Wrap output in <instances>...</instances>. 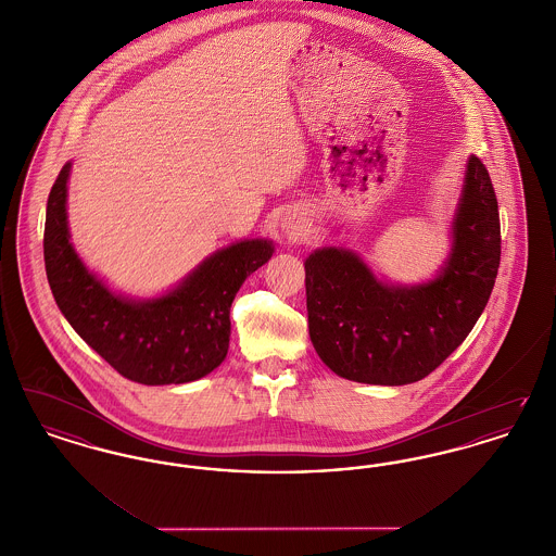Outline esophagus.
I'll return each mask as SVG.
<instances>
[{"mask_svg": "<svg viewBox=\"0 0 556 556\" xmlns=\"http://www.w3.org/2000/svg\"><path fill=\"white\" fill-rule=\"evenodd\" d=\"M281 231L288 236V238L293 239H302L306 236V223H304V218L302 216H298V214H290V216H286L283 220H281Z\"/></svg>", "mask_w": 556, "mask_h": 556, "instance_id": "34e87169", "label": "esophagus"}]
</instances>
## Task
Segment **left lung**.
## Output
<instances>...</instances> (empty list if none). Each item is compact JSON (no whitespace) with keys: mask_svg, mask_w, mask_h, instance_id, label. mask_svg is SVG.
<instances>
[{"mask_svg":"<svg viewBox=\"0 0 556 556\" xmlns=\"http://www.w3.org/2000/svg\"><path fill=\"white\" fill-rule=\"evenodd\" d=\"M501 266V216L488 168L469 156L438 275L402 286L379 279L342 245L306 261L308 333L336 375L406 386L438 369L481 317Z\"/></svg>","mask_w":556,"mask_h":556,"instance_id":"8db88e82","label":"left lung"}]
</instances>
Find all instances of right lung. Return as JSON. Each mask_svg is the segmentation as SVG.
I'll use <instances>...</instances> for the list:
<instances>
[{
	"label": "right lung",
	"mask_w": 556,
	"mask_h": 556,
	"mask_svg": "<svg viewBox=\"0 0 556 556\" xmlns=\"http://www.w3.org/2000/svg\"><path fill=\"white\" fill-rule=\"evenodd\" d=\"M66 162L53 184L43 233L46 273L60 313L110 367L143 386L189 383L229 350L231 302L275 252L270 239H241L204 258L173 290L137 300L110 290L80 261L68 231Z\"/></svg>",
	"instance_id": "right-lung-1"
}]
</instances>
